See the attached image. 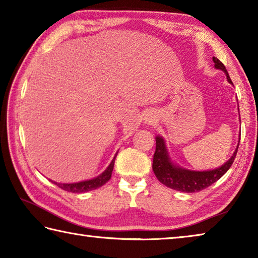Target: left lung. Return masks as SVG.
Masks as SVG:
<instances>
[{
    "label": "left lung",
    "instance_id": "left-lung-1",
    "mask_svg": "<svg viewBox=\"0 0 258 258\" xmlns=\"http://www.w3.org/2000/svg\"><path fill=\"white\" fill-rule=\"evenodd\" d=\"M213 61L215 63V68L223 71L226 74L228 81L231 84H233L224 64L217 58H215V56H213ZM238 147L229 161H226L220 168L206 172H196L173 165L167 155V150H166L163 138L157 137L156 151L154 154V161H152V169H154V173L156 177L158 178V181L163 183L164 185L171 187L173 190L182 192H198L206 189L209 185H212L213 183L220 180L229 171L231 165L233 164L235 155H237Z\"/></svg>",
    "mask_w": 258,
    "mask_h": 258
}]
</instances>
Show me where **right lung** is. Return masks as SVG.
Wrapping results in <instances>:
<instances>
[{"mask_svg":"<svg viewBox=\"0 0 258 258\" xmlns=\"http://www.w3.org/2000/svg\"><path fill=\"white\" fill-rule=\"evenodd\" d=\"M117 156V155H116ZM116 156L113 157L112 161L110 163V165L108 166V168L104 171L101 175H99L98 177L93 178V180H89V181H83V182H78V183H55L56 185L61 189L64 190V191H68V192H73V194H77V192H86V191H91V190H94V189H98V187L102 186L103 184H106V183L110 180L111 177V173H112V169H113V165H115V159H116Z\"/></svg>","mask_w":258,"mask_h":258,"instance_id":"obj_1","label":"right lung"}]
</instances>
